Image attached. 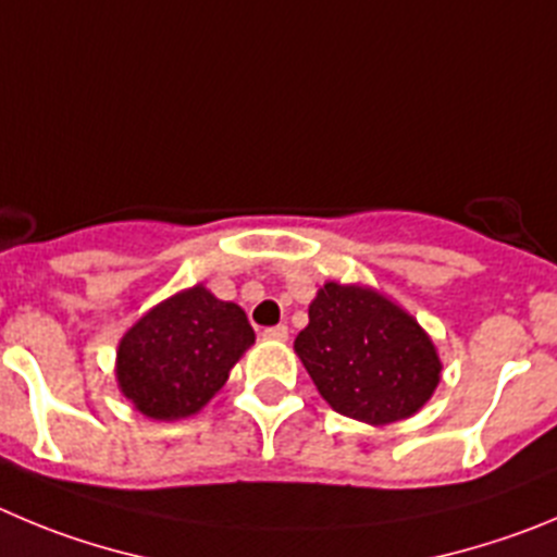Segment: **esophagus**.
Here are the masks:
<instances>
[{
	"label": "esophagus",
	"mask_w": 557,
	"mask_h": 557,
	"mask_svg": "<svg viewBox=\"0 0 557 557\" xmlns=\"http://www.w3.org/2000/svg\"><path fill=\"white\" fill-rule=\"evenodd\" d=\"M263 341H274V343H283L288 341V326H269V330H263Z\"/></svg>",
	"instance_id": "34e87169"
}]
</instances>
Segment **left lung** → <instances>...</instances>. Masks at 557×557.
I'll return each mask as SVG.
<instances>
[{"label": "left lung", "instance_id": "left-lung-1", "mask_svg": "<svg viewBox=\"0 0 557 557\" xmlns=\"http://www.w3.org/2000/svg\"><path fill=\"white\" fill-rule=\"evenodd\" d=\"M294 341L315 389L335 412L368 425L418 414L443 379V360L409 310L366 283L326 280Z\"/></svg>", "mask_w": 557, "mask_h": 557}]
</instances>
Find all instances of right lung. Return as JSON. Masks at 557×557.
Returning <instances> with one entry per match:
<instances>
[{
    "label": "right lung",
    "instance_id": "obj_1",
    "mask_svg": "<svg viewBox=\"0 0 557 557\" xmlns=\"http://www.w3.org/2000/svg\"><path fill=\"white\" fill-rule=\"evenodd\" d=\"M255 343L247 313L202 283L161 299L117 343V389L150 420L200 412Z\"/></svg>",
    "mask_w": 557,
    "mask_h": 557
}]
</instances>
